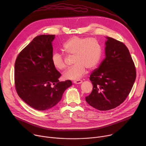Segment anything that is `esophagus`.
Here are the masks:
<instances>
[{"mask_svg": "<svg viewBox=\"0 0 146 146\" xmlns=\"http://www.w3.org/2000/svg\"><path fill=\"white\" fill-rule=\"evenodd\" d=\"M82 82V81L81 80H76V81H73L74 84H81Z\"/></svg>", "mask_w": 146, "mask_h": 146, "instance_id": "esophagus-1", "label": "esophagus"}]
</instances>
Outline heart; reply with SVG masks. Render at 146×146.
Masks as SVG:
<instances>
[{
	"label": "heart",
	"mask_w": 146,
	"mask_h": 146,
	"mask_svg": "<svg viewBox=\"0 0 146 146\" xmlns=\"http://www.w3.org/2000/svg\"><path fill=\"white\" fill-rule=\"evenodd\" d=\"M63 50L67 54L74 56L75 64L64 73L66 80H78L86 74L87 69H94L102 56L100 46L95 39L90 37L73 36L65 41ZM51 62L58 70H64L66 66L65 56L58 52L52 55Z\"/></svg>",
	"instance_id": "b5f03b06"
}]
</instances>
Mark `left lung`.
<instances>
[{
    "label": "left lung",
    "mask_w": 146,
    "mask_h": 146,
    "mask_svg": "<svg viewBox=\"0 0 146 146\" xmlns=\"http://www.w3.org/2000/svg\"><path fill=\"white\" fill-rule=\"evenodd\" d=\"M106 38V57L91 74L93 90L86 97L90 106L102 111L114 109L123 102L136 77L134 62L127 46L113 38Z\"/></svg>",
    "instance_id": "1"
}]
</instances>
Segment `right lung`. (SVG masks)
<instances>
[{"instance_id": "right-lung-1", "label": "right lung", "mask_w": 146, "mask_h": 146, "mask_svg": "<svg viewBox=\"0 0 146 146\" xmlns=\"http://www.w3.org/2000/svg\"><path fill=\"white\" fill-rule=\"evenodd\" d=\"M55 35L35 37L18 54L14 66V82L18 96L32 108L51 109L60 100L70 80L59 81L61 74L53 66L52 41Z\"/></svg>"}]
</instances>
